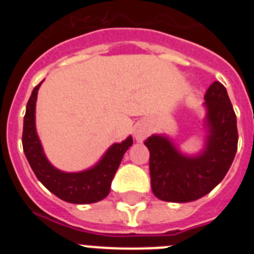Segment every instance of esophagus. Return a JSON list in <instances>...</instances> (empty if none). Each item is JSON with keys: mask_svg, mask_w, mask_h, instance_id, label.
Here are the masks:
<instances>
[{"mask_svg": "<svg viewBox=\"0 0 254 254\" xmlns=\"http://www.w3.org/2000/svg\"><path fill=\"white\" fill-rule=\"evenodd\" d=\"M150 133V128H149V126L147 125H140L136 128V132H134V137H136V140L137 141H143L145 138L149 136Z\"/></svg>", "mask_w": 254, "mask_h": 254, "instance_id": "1", "label": "esophagus"}]
</instances>
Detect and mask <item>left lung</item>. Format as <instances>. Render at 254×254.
Here are the masks:
<instances>
[{
  "label": "left lung",
  "instance_id": "obj_1",
  "mask_svg": "<svg viewBox=\"0 0 254 254\" xmlns=\"http://www.w3.org/2000/svg\"><path fill=\"white\" fill-rule=\"evenodd\" d=\"M205 149L196 156L183 155L168 137L152 134L145 141L150 151L152 193L167 202H190L210 193L226 176L238 149L237 116L221 82L205 94Z\"/></svg>",
  "mask_w": 254,
  "mask_h": 254
}]
</instances>
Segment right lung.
I'll list each match as a JSON object with an SVG mask.
<instances>
[{
	"mask_svg": "<svg viewBox=\"0 0 254 254\" xmlns=\"http://www.w3.org/2000/svg\"><path fill=\"white\" fill-rule=\"evenodd\" d=\"M43 82V81H42ZM34 87L26 104L22 129V149L37 178L58 198L69 203H94L105 198L123 155L132 146V137L113 143L100 161L90 169L78 173L61 172L48 161L35 129V102L40 85Z\"/></svg>",
	"mask_w": 254,
	"mask_h": 254,
	"instance_id": "right-lung-1",
	"label": "right lung"
}]
</instances>
